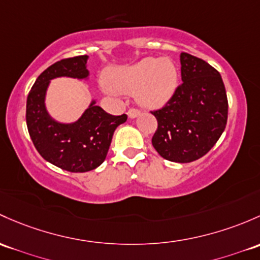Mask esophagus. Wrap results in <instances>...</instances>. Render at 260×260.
Instances as JSON below:
<instances>
[{
    "label": "esophagus",
    "instance_id": "esophagus-1",
    "mask_svg": "<svg viewBox=\"0 0 260 260\" xmlns=\"http://www.w3.org/2000/svg\"><path fill=\"white\" fill-rule=\"evenodd\" d=\"M127 114H128V117H129V118H136V117H138L139 114H141V112H139L138 109H136V108H129V109H128Z\"/></svg>",
    "mask_w": 260,
    "mask_h": 260
}]
</instances>
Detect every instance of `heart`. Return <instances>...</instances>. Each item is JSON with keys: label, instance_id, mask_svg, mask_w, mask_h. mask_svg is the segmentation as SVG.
I'll return each mask as SVG.
<instances>
[{"label": "heart", "instance_id": "1", "mask_svg": "<svg viewBox=\"0 0 260 260\" xmlns=\"http://www.w3.org/2000/svg\"><path fill=\"white\" fill-rule=\"evenodd\" d=\"M106 93L131 94L147 108H159L169 102L178 87L177 64L168 57H144L136 63L108 68L105 73Z\"/></svg>", "mask_w": 260, "mask_h": 260}]
</instances>
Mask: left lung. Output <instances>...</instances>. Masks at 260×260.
Here are the masks:
<instances>
[{
    "instance_id": "left-lung-1",
    "label": "left lung",
    "mask_w": 260,
    "mask_h": 260,
    "mask_svg": "<svg viewBox=\"0 0 260 260\" xmlns=\"http://www.w3.org/2000/svg\"><path fill=\"white\" fill-rule=\"evenodd\" d=\"M182 81L166 107L152 112V138L160 157L177 163L199 159L217 143L228 118V100L219 72L189 53H180Z\"/></svg>"
}]
</instances>
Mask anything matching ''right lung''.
I'll use <instances>...</instances> for the list:
<instances>
[{
    "label": "right lung",
    "mask_w": 260,
    "mask_h": 260,
    "mask_svg": "<svg viewBox=\"0 0 260 260\" xmlns=\"http://www.w3.org/2000/svg\"><path fill=\"white\" fill-rule=\"evenodd\" d=\"M88 56L61 59L37 77L27 97L26 122L35 147L47 162L73 173L92 171L105 162L112 137L127 116H112L92 100L77 121L58 122L46 108V94L54 78L88 80Z\"/></svg>",
    "instance_id": "add662e5"
}]
</instances>
